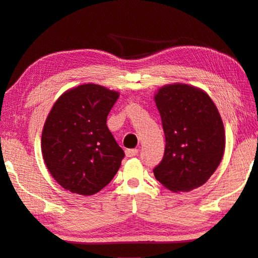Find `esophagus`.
Returning <instances> with one entry per match:
<instances>
[{"mask_svg": "<svg viewBox=\"0 0 258 258\" xmlns=\"http://www.w3.org/2000/svg\"><path fill=\"white\" fill-rule=\"evenodd\" d=\"M138 153H139L138 149H126L125 150V154H126V156H127V157L136 156V155H138Z\"/></svg>", "mask_w": 258, "mask_h": 258, "instance_id": "34e87169", "label": "esophagus"}]
</instances>
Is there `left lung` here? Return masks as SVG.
I'll use <instances>...</instances> for the list:
<instances>
[{
	"label": "left lung",
	"mask_w": 258,
	"mask_h": 258,
	"mask_svg": "<svg viewBox=\"0 0 258 258\" xmlns=\"http://www.w3.org/2000/svg\"><path fill=\"white\" fill-rule=\"evenodd\" d=\"M154 100L166 142L164 157L154 169L155 178L174 193L204 185L225 150L224 124L214 101L187 84L162 86Z\"/></svg>",
	"instance_id": "left-lung-1"
}]
</instances>
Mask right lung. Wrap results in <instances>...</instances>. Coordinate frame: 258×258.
<instances>
[{"label":"right lung","instance_id":"right-lung-1","mask_svg":"<svg viewBox=\"0 0 258 258\" xmlns=\"http://www.w3.org/2000/svg\"><path fill=\"white\" fill-rule=\"evenodd\" d=\"M119 93L84 84L68 89L49 112L41 150L52 178L64 189L88 196L99 193L119 170L125 154L107 126Z\"/></svg>","mask_w":258,"mask_h":258}]
</instances>
